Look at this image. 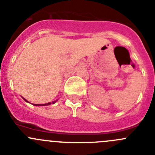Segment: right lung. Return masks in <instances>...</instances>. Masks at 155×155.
I'll list each match as a JSON object with an SVG mask.
<instances>
[{"mask_svg": "<svg viewBox=\"0 0 155 155\" xmlns=\"http://www.w3.org/2000/svg\"><path fill=\"white\" fill-rule=\"evenodd\" d=\"M22 98L24 99V101H26V102H28V103H29V102L28 101L26 100V99H25L24 98V97H22ZM58 100H56V101H52L51 103V102H49V103H47V104H33V105H35V106H47V105H50L51 104H55L56 103L57 101H58Z\"/></svg>", "mask_w": 155, "mask_h": 155, "instance_id": "1", "label": "right lung"}]
</instances>
